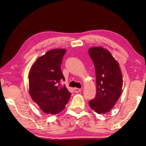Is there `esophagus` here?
<instances>
[{"instance_id": "34e87169", "label": "esophagus", "mask_w": 146, "mask_h": 146, "mask_svg": "<svg viewBox=\"0 0 146 146\" xmlns=\"http://www.w3.org/2000/svg\"><path fill=\"white\" fill-rule=\"evenodd\" d=\"M74 91H75V93H78V92H80V91H81V89L75 88H74Z\"/></svg>"}]
</instances>
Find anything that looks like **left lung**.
<instances>
[{
  "instance_id": "1",
  "label": "left lung",
  "mask_w": 146,
  "mask_h": 146,
  "mask_svg": "<svg viewBox=\"0 0 146 146\" xmlns=\"http://www.w3.org/2000/svg\"><path fill=\"white\" fill-rule=\"evenodd\" d=\"M95 65L97 82L95 97L89 102L90 108L98 114L110 111L122 93L123 79L119 64L109 51L102 47L89 49Z\"/></svg>"
}]
</instances>
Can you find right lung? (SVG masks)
Returning a JSON list of instances; mask_svg holds the SVG:
<instances>
[{
    "label": "right lung",
    "instance_id": "right-lung-1",
    "mask_svg": "<svg viewBox=\"0 0 146 146\" xmlns=\"http://www.w3.org/2000/svg\"><path fill=\"white\" fill-rule=\"evenodd\" d=\"M65 49H54L37 58L29 71V95L40 110L47 114L61 112L71 97L66 86L60 66Z\"/></svg>",
    "mask_w": 146,
    "mask_h": 146
}]
</instances>
